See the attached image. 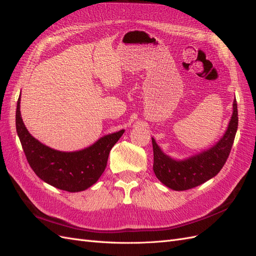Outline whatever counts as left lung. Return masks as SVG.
<instances>
[{
    "mask_svg": "<svg viewBox=\"0 0 256 256\" xmlns=\"http://www.w3.org/2000/svg\"><path fill=\"white\" fill-rule=\"evenodd\" d=\"M232 116L224 136L207 151L184 160H174L160 151L156 140L153 146V172L156 178L176 191L193 188L214 178L228 160L238 128V110L236 98L232 104Z\"/></svg>",
    "mask_w": 256,
    "mask_h": 256,
    "instance_id": "1",
    "label": "left lung"
}]
</instances>
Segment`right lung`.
I'll return each mask as SVG.
<instances>
[{"mask_svg": "<svg viewBox=\"0 0 256 256\" xmlns=\"http://www.w3.org/2000/svg\"><path fill=\"white\" fill-rule=\"evenodd\" d=\"M16 130L28 163L33 172L48 184L68 192H80L90 188L104 172L109 152L120 140L124 130L102 137L91 147L76 152H61L40 144L28 132L17 102Z\"/></svg>", "mask_w": 256, "mask_h": 256, "instance_id": "right-lung-1", "label": "right lung"}]
</instances>
